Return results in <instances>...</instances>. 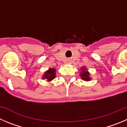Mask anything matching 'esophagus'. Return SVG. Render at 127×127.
<instances>
[{"instance_id": "esophagus-1", "label": "esophagus", "mask_w": 127, "mask_h": 127, "mask_svg": "<svg viewBox=\"0 0 127 127\" xmlns=\"http://www.w3.org/2000/svg\"><path fill=\"white\" fill-rule=\"evenodd\" d=\"M67 63L69 64H71V60H67Z\"/></svg>"}]
</instances>
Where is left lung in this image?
<instances>
[{"instance_id":"8db88e82","label":"left lung","mask_w":127,"mask_h":127,"mask_svg":"<svg viewBox=\"0 0 127 127\" xmlns=\"http://www.w3.org/2000/svg\"><path fill=\"white\" fill-rule=\"evenodd\" d=\"M81 72L80 73V76L83 80L85 81H89L92 80V78L90 77V74L88 71L87 68L85 66H83L80 68Z\"/></svg>"}]
</instances>
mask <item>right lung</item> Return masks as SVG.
<instances>
[{"instance_id":"obj_1","label":"right lung","mask_w":127,"mask_h":127,"mask_svg":"<svg viewBox=\"0 0 127 127\" xmlns=\"http://www.w3.org/2000/svg\"><path fill=\"white\" fill-rule=\"evenodd\" d=\"M56 71L54 67H49L48 70L45 71L42 75V79L46 80L47 82H51L56 78Z\"/></svg>"}]
</instances>
